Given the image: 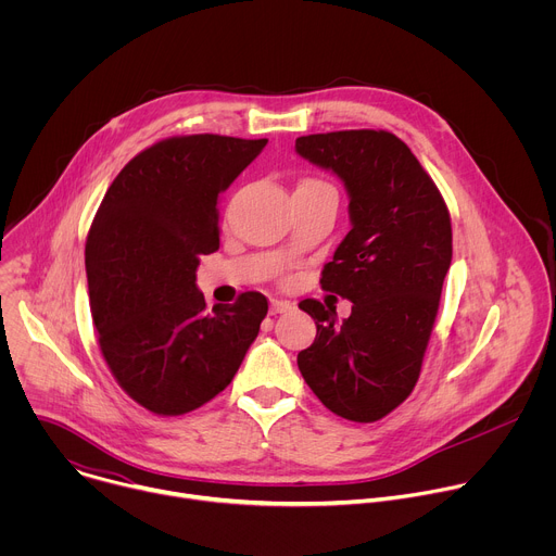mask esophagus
<instances>
[{
	"instance_id": "1",
	"label": "esophagus",
	"mask_w": 556,
	"mask_h": 556,
	"mask_svg": "<svg viewBox=\"0 0 556 556\" xmlns=\"http://www.w3.org/2000/svg\"><path fill=\"white\" fill-rule=\"evenodd\" d=\"M290 309H292L290 301H283V299H273L270 301V314H283V312H290Z\"/></svg>"
}]
</instances>
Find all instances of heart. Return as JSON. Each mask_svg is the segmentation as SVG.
<instances>
[{"label": "heart", "mask_w": 556, "mask_h": 556, "mask_svg": "<svg viewBox=\"0 0 556 556\" xmlns=\"http://www.w3.org/2000/svg\"><path fill=\"white\" fill-rule=\"evenodd\" d=\"M301 185H324V182H319V180H303Z\"/></svg>", "instance_id": "obj_1"}]
</instances>
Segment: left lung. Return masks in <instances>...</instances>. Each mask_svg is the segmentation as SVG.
<instances>
[{
  "mask_svg": "<svg viewBox=\"0 0 556 556\" xmlns=\"http://www.w3.org/2000/svg\"><path fill=\"white\" fill-rule=\"evenodd\" d=\"M301 157L341 178L350 232L326 264L321 288L352 301L337 309L299 303L316 339L296 356L307 387L330 412L374 422L414 391L451 266L448 208L412 149L382 129L301 136Z\"/></svg>",
  "mask_w": 556,
  "mask_h": 556,
  "instance_id": "obj_1",
  "label": "left lung"
}]
</instances>
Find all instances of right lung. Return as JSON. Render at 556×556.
I'll list each match as a JSON object with an SVG mask.
<instances>
[{"mask_svg": "<svg viewBox=\"0 0 556 556\" xmlns=\"http://www.w3.org/2000/svg\"><path fill=\"white\" fill-rule=\"evenodd\" d=\"M266 138L174 136L151 144L108 189L86 242L101 352L127 395L182 416L232 380L268 312L260 292L206 312L200 257L219 249L217 198Z\"/></svg>", "mask_w": 556, "mask_h": 556, "instance_id": "obj_1", "label": "right lung"}]
</instances>
